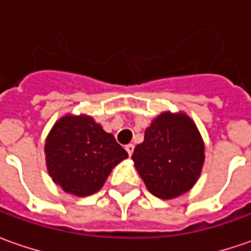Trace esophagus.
<instances>
[{"label": "esophagus", "mask_w": 251, "mask_h": 251, "mask_svg": "<svg viewBox=\"0 0 251 251\" xmlns=\"http://www.w3.org/2000/svg\"><path fill=\"white\" fill-rule=\"evenodd\" d=\"M134 148H135V147H134V145H132V144H128V145H126V151H127V153H128V155H132V152H134Z\"/></svg>", "instance_id": "obj_1"}]
</instances>
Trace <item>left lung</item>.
<instances>
[{
  "instance_id": "1",
  "label": "left lung",
  "mask_w": 251,
  "mask_h": 251,
  "mask_svg": "<svg viewBox=\"0 0 251 251\" xmlns=\"http://www.w3.org/2000/svg\"><path fill=\"white\" fill-rule=\"evenodd\" d=\"M132 160L153 196L175 198L188 191L200 177L204 142L186 114L162 113L147 128Z\"/></svg>"
}]
</instances>
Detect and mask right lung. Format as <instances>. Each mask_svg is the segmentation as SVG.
Here are the masks:
<instances>
[{
    "label": "right lung",
    "mask_w": 251,
    "mask_h": 251,
    "mask_svg": "<svg viewBox=\"0 0 251 251\" xmlns=\"http://www.w3.org/2000/svg\"><path fill=\"white\" fill-rule=\"evenodd\" d=\"M47 170L64 191L86 197L100 190L111 169L128 153L88 116H65L46 140Z\"/></svg>",
    "instance_id": "right-lung-1"
}]
</instances>
